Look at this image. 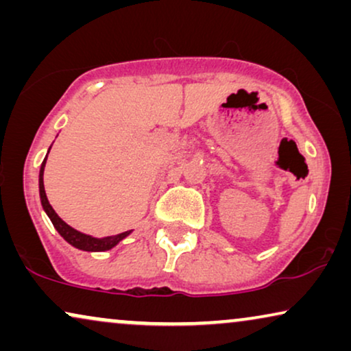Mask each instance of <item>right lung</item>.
<instances>
[{"label": "right lung", "instance_id": "add662e5", "mask_svg": "<svg viewBox=\"0 0 351 351\" xmlns=\"http://www.w3.org/2000/svg\"><path fill=\"white\" fill-rule=\"evenodd\" d=\"M49 150H51V148H49ZM46 160H47V156L45 158V161H43L41 169H40V198H41V204H43V209L46 210V214L49 215V219H51L52 225H54V228L60 233V237L64 238L66 243H70L71 246L76 247V249H81V251L102 252V251H108V249L114 247L119 241H121V239H124L129 233H131V230H129V232L114 234V237L94 238V237H89V234H84V233L78 232V230L71 228L70 225H66L64 220H62L59 215L56 214V210L52 209L49 201H47V196H46V191H45V180H43Z\"/></svg>", "mask_w": 351, "mask_h": 351}]
</instances>
